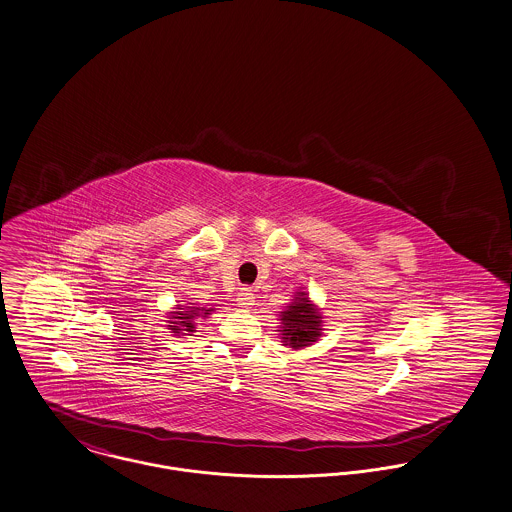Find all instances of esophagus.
Returning a JSON list of instances; mask_svg holds the SVG:
<instances>
[{
    "mask_svg": "<svg viewBox=\"0 0 512 512\" xmlns=\"http://www.w3.org/2000/svg\"><path fill=\"white\" fill-rule=\"evenodd\" d=\"M253 302H255V296H253V292H251L249 288H241V290L237 292V304H239L241 308H251Z\"/></svg>",
    "mask_w": 512,
    "mask_h": 512,
    "instance_id": "1",
    "label": "esophagus"
}]
</instances>
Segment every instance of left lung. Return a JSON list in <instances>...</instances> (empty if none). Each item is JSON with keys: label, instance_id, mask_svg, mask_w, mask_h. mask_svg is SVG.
<instances>
[{"label": "left lung", "instance_id": "8db88e82", "mask_svg": "<svg viewBox=\"0 0 512 512\" xmlns=\"http://www.w3.org/2000/svg\"><path fill=\"white\" fill-rule=\"evenodd\" d=\"M281 340L286 347L302 349L322 336V314L308 300L306 292H296L281 312Z\"/></svg>", "mask_w": 512, "mask_h": 512}]
</instances>
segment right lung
<instances>
[{
    "mask_svg": "<svg viewBox=\"0 0 512 512\" xmlns=\"http://www.w3.org/2000/svg\"><path fill=\"white\" fill-rule=\"evenodd\" d=\"M214 308H196V306H178L174 312H169V330L174 334L182 332H196L194 330V320L196 318H208V314Z\"/></svg>",
    "mask_w": 512,
    "mask_h": 512,
    "instance_id": "add662e5",
    "label": "right lung"
}]
</instances>
